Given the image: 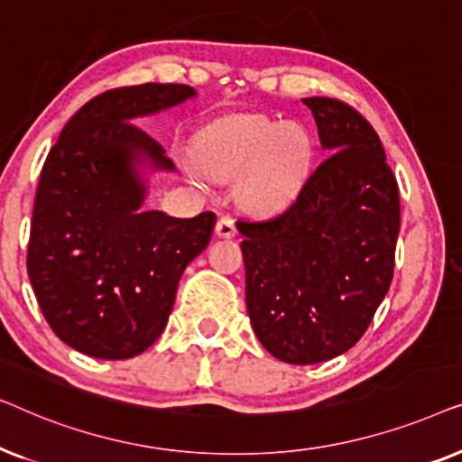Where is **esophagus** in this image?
<instances>
[{
  "label": "esophagus",
  "instance_id": "esophagus-1",
  "mask_svg": "<svg viewBox=\"0 0 462 462\" xmlns=\"http://www.w3.org/2000/svg\"><path fill=\"white\" fill-rule=\"evenodd\" d=\"M236 220H233L231 217H220L218 223H217V236L218 237H225V239H231L236 237Z\"/></svg>",
  "mask_w": 462,
  "mask_h": 462
}]
</instances>
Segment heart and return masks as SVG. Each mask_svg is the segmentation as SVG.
Instances as JSON below:
<instances>
[{
  "label": "heart",
  "mask_w": 462,
  "mask_h": 462,
  "mask_svg": "<svg viewBox=\"0 0 462 462\" xmlns=\"http://www.w3.org/2000/svg\"><path fill=\"white\" fill-rule=\"evenodd\" d=\"M313 141L300 124L233 117L199 138L198 162L220 180L237 179L236 198L252 212L288 206L305 185Z\"/></svg>",
  "instance_id": "b5f03b06"
}]
</instances>
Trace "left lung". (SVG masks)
I'll list each match as a JSON object with an SVG mask.
<instances>
[{"label": "left lung", "instance_id": "1", "mask_svg": "<svg viewBox=\"0 0 462 462\" xmlns=\"http://www.w3.org/2000/svg\"><path fill=\"white\" fill-rule=\"evenodd\" d=\"M328 160L280 217L242 223L245 305L271 356L309 365L343 356L389 292L400 193L381 138L337 98L302 100Z\"/></svg>", "mask_w": 462, "mask_h": 462}]
</instances>
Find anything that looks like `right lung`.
Masks as SVG:
<instances>
[{"label":"right lung","instance_id":"1","mask_svg":"<svg viewBox=\"0 0 462 462\" xmlns=\"http://www.w3.org/2000/svg\"><path fill=\"white\" fill-rule=\"evenodd\" d=\"M198 97L191 86L117 88L62 128L35 195L27 269L43 318L71 349L130 359L162 337L182 271L210 244L217 214L144 210L151 179L174 172L136 119Z\"/></svg>","mask_w":462,"mask_h":462}]
</instances>
